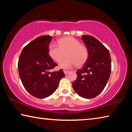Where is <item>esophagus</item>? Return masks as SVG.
<instances>
[{"mask_svg": "<svg viewBox=\"0 0 132 132\" xmlns=\"http://www.w3.org/2000/svg\"><path fill=\"white\" fill-rule=\"evenodd\" d=\"M63 72H64V74H65V75H68V73H69V72H70V71H68V70H63Z\"/></svg>", "mask_w": 132, "mask_h": 132, "instance_id": "1", "label": "esophagus"}]
</instances>
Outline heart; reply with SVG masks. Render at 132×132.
Masks as SVG:
<instances>
[{
  "mask_svg": "<svg viewBox=\"0 0 132 132\" xmlns=\"http://www.w3.org/2000/svg\"><path fill=\"white\" fill-rule=\"evenodd\" d=\"M57 45L51 44L48 53L55 62H59L66 55L67 57L60 62L61 68L69 69L76 65L80 66L87 60L88 52L86 46L80 44L79 40L73 37H66L58 40Z\"/></svg>",
  "mask_w": 132,
  "mask_h": 132,
  "instance_id": "heart-1",
  "label": "heart"
}]
</instances>
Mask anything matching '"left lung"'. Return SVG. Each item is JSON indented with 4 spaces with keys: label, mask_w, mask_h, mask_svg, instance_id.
Listing matches in <instances>:
<instances>
[{
    "label": "left lung",
    "mask_w": 132,
    "mask_h": 132,
    "mask_svg": "<svg viewBox=\"0 0 132 132\" xmlns=\"http://www.w3.org/2000/svg\"><path fill=\"white\" fill-rule=\"evenodd\" d=\"M88 56L81 69L77 71V79L72 86L78 95L86 99L97 97L106 86L110 76L111 59L109 51L97 39L84 35Z\"/></svg>",
    "instance_id": "obj_1"
}]
</instances>
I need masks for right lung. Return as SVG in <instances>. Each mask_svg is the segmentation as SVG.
I'll list each match as a JSON object with an SVG mask.
<instances>
[{
    "label": "right lung",
    "instance_id": "obj_1",
    "mask_svg": "<svg viewBox=\"0 0 132 132\" xmlns=\"http://www.w3.org/2000/svg\"><path fill=\"white\" fill-rule=\"evenodd\" d=\"M52 38L42 35L30 42L22 50L18 62L19 76L28 92L43 99L52 95L64 74L62 69L52 71L57 66L49 55Z\"/></svg>",
    "mask_w": 132,
    "mask_h": 132
}]
</instances>
